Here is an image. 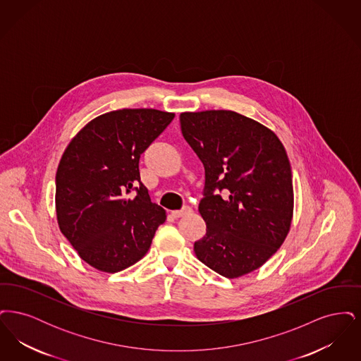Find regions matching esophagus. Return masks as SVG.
I'll return each instance as SVG.
<instances>
[{
	"label": "esophagus",
	"instance_id": "esophagus-1",
	"mask_svg": "<svg viewBox=\"0 0 361 361\" xmlns=\"http://www.w3.org/2000/svg\"><path fill=\"white\" fill-rule=\"evenodd\" d=\"M189 212H192V208L189 206L183 207L181 209H177V211H173L172 215L174 218H181L184 215H187Z\"/></svg>",
	"mask_w": 361,
	"mask_h": 361
}]
</instances>
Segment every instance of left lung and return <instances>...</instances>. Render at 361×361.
<instances>
[{
    "label": "left lung",
    "instance_id": "obj_1",
    "mask_svg": "<svg viewBox=\"0 0 361 361\" xmlns=\"http://www.w3.org/2000/svg\"><path fill=\"white\" fill-rule=\"evenodd\" d=\"M180 123L206 172L199 212L207 233L195 242V255L224 277L246 275L272 257L288 234V155L271 130L233 111L184 112Z\"/></svg>",
    "mask_w": 361,
    "mask_h": 361
}]
</instances>
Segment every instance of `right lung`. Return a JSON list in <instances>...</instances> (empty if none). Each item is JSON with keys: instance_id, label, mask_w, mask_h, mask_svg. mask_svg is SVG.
Wrapping results in <instances>:
<instances>
[{"instance_id": "obj_1", "label": "right lung", "mask_w": 361, "mask_h": 361, "mask_svg": "<svg viewBox=\"0 0 361 361\" xmlns=\"http://www.w3.org/2000/svg\"><path fill=\"white\" fill-rule=\"evenodd\" d=\"M174 114L119 109L87 123L70 142L56 172L62 234L93 268L115 274L143 257L166 219L140 181V154Z\"/></svg>"}]
</instances>
